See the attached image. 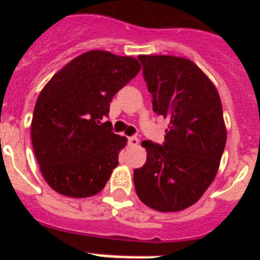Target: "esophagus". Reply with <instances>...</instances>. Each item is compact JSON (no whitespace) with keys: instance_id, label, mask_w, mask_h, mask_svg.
<instances>
[{"instance_id":"34e87169","label":"esophagus","mask_w":260,"mask_h":260,"mask_svg":"<svg viewBox=\"0 0 260 260\" xmlns=\"http://www.w3.org/2000/svg\"><path fill=\"white\" fill-rule=\"evenodd\" d=\"M127 143L130 147H137L138 144H139V139H138L137 137H130L128 138Z\"/></svg>"}]
</instances>
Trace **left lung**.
<instances>
[{
	"instance_id": "8db88e82",
	"label": "left lung",
	"mask_w": 260,
	"mask_h": 260,
	"mask_svg": "<svg viewBox=\"0 0 260 260\" xmlns=\"http://www.w3.org/2000/svg\"><path fill=\"white\" fill-rule=\"evenodd\" d=\"M143 75L153 112L168 118L162 146L143 141L146 164L134 171L138 198L160 212H176L201 199L215 180L226 143L219 92L210 78L183 57L147 56Z\"/></svg>"
}]
</instances>
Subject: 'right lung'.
I'll return each instance as SVG.
<instances>
[{
  "label": "right lung",
  "mask_w": 260,
  "mask_h": 260,
  "mask_svg": "<svg viewBox=\"0 0 260 260\" xmlns=\"http://www.w3.org/2000/svg\"><path fill=\"white\" fill-rule=\"evenodd\" d=\"M141 70L137 58L89 50L71 59L41 89L31 139L44 180L70 198L104 189L127 139L102 123L116 92Z\"/></svg>",
  "instance_id": "obj_1"
}]
</instances>
